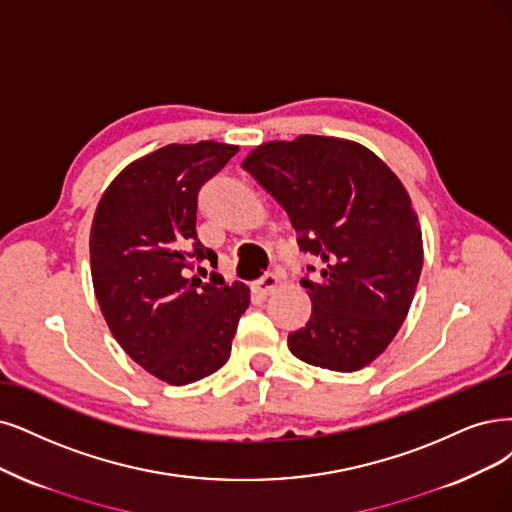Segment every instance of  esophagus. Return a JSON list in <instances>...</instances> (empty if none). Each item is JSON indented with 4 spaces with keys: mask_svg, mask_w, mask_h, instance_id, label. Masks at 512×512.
<instances>
[{
    "mask_svg": "<svg viewBox=\"0 0 512 512\" xmlns=\"http://www.w3.org/2000/svg\"><path fill=\"white\" fill-rule=\"evenodd\" d=\"M276 287H278V276H276V274H270V272L263 274L259 280L253 282V291L259 293V295H263V297L270 295Z\"/></svg>",
    "mask_w": 512,
    "mask_h": 512,
    "instance_id": "obj_1",
    "label": "esophagus"
}]
</instances>
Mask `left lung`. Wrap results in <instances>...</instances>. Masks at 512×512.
I'll return each instance as SVG.
<instances>
[{
    "label": "left lung",
    "mask_w": 512,
    "mask_h": 512,
    "mask_svg": "<svg viewBox=\"0 0 512 512\" xmlns=\"http://www.w3.org/2000/svg\"><path fill=\"white\" fill-rule=\"evenodd\" d=\"M242 168L285 208L299 249L323 261L318 282L301 280L312 316L289 350L331 371L367 367L399 333L422 274L405 185L365 145L318 135L261 143Z\"/></svg>",
    "instance_id": "1"
}]
</instances>
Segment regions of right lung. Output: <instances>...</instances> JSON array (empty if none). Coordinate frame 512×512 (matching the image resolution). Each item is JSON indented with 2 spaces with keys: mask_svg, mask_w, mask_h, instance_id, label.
Wrapping results in <instances>:
<instances>
[{
  "mask_svg": "<svg viewBox=\"0 0 512 512\" xmlns=\"http://www.w3.org/2000/svg\"><path fill=\"white\" fill-rule=\"evenodd\" d=\"M236 151L217 141L151 151L109 183L92 219L90 272L105 323L132 361L170 386L227 363L251 304L244 282L189 278L196 261L217 266L196 234L198 192Z\"/></svg>",
  "mask_w": 512,
  "mask_h": 512,
  "instance_id": "obj_1",
  "label": "right lung"
}]
</instances>
